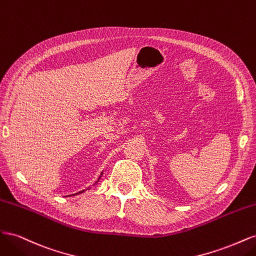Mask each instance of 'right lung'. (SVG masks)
Returning <instances> with one entry per match:
<instances>
[{
  "mask_svg": "<svg viewBox=\"0 0 256 256\" xmlns=\"http://www.w3.org/2000/svg\"><path fill=\"white\" fill-rule=\"evenodd\" d=\"M100 177H102V176H100ZM100 177H99V178H100ZM82 192H84V190H83V191H80V192H78V193H76V194H79V193H82Z\"/></svg>",
  "mask_w": 256,
  "mask_h": 256,
  "instance_id": "right-lung-1",
  "label": "right lung"
}]
</instances>
